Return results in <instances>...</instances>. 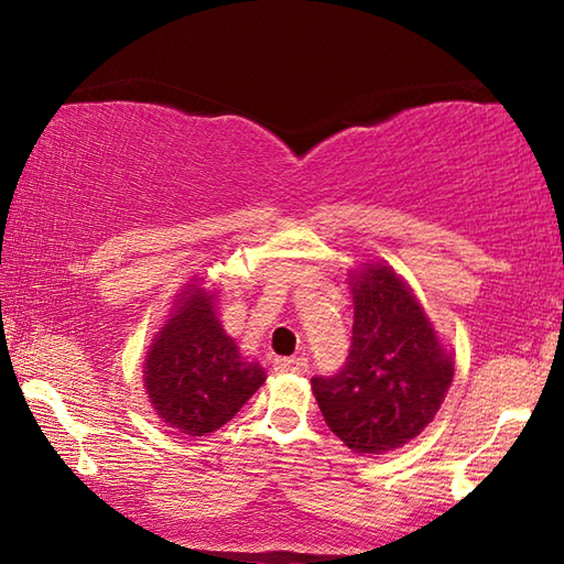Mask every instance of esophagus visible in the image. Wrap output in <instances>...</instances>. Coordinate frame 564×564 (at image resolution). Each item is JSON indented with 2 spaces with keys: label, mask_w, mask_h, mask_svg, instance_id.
I'll use <instances>...</instances> for the list:
<instances>
[{
  "label": "esophagus",
  "mask_w": 564,
  "mask_h": 564,
  "mask_svg": "<svg viewBox=\"0 0 564 564\" xmlns=\"http://www.w3.org/2000/svg\"><path fill=\"white\" fill-rule=\"evenodd\" d=\"M273 370L275 373H305L307 370V361L305 358H283V356H279V358H273Z\"/></svg>",
  "instance_id": "esophagus-1"
}]
</instances>
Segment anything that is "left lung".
Segmentation results:
<instances>
[{"mask_svg": "<svg viewBox=\"0 0 564 564\" xmlns=\"http://www.w3.org/2000/svg\"><path fill=\"white\" fill-rule=\"evenodd\" d=\"M351 293L349 356L339 373L313 378V392L344 446L380 455L434 422L453 382V361L412 289L388 263L354 271Z\"/></svg>", "mask_w": 564, "mask_h": 564, "instance_id": "left-lung-1", "label": "left lung"}]
</instances>
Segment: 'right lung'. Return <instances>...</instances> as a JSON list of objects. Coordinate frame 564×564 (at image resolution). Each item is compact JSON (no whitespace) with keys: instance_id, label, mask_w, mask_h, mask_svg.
<instances>
[{"instance_id":"1","label":"right lung","mask_w":564,"mask_h":564,"mask_svg":"<svg viewBox=\"0 0 564 564\" xmlns=\"http://www.w3.org/2000/svg\"><path fill=\"white\" fill-rule=\"evenodd\" d=\"M145 392L160 419L178 434L206 436L230 422L267 373L257 361H245L227 337L215 295L196 283L174 305L145 356Z\"/></svg>"}]
</instances>
